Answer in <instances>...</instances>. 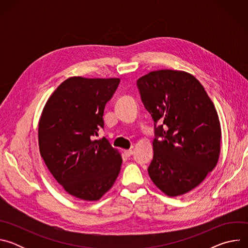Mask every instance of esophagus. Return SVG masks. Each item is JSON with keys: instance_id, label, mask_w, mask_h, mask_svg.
<instances>
[{"instance_id": "34e87169", "label": "esophagus", "mask_w": 248, "mask_h": 248, "mask_svg": "<svg viewBox=\"0 0 248 248\" xmlns=\"http://www.w3.org/2000/svg\"><path fill=\"white\" fill-rule=\"evenodd\" d=\"M132 153H133V150H132V149L124 150V154H125V156H127V157H129L130 155H132Z\"/></svg>"}]
</instances>
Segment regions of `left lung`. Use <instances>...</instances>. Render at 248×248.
I'll list each match as a JSON object with an SVG mask.
<instances>
[{
  "mask_svg": "<svg viewBox=\"0 0 248 248\" xmlns=\"http://www.w3.org/2000/svg\"><path fill=\"white\" fill-rule=\"evenodd\" d=\"M136 83L154 121L150 179L168 196L183 195L218 163L221 125L215 106L201 83L181 70H156Z\"/></svg>",
  "mask_w": 248,
  "mask_h": 248,
  "instance_id": "left-lung-1",
  "label": "left lung"
}]
</instances>
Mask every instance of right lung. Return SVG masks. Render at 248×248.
Returning <instances> with one entry per match:
<instances>
[{"mask_svg":"<svg viewBox=\"0 0 248 248\" xmlns=\"http://www.w3.org/2000/svg\"><path fill=\"white\" fill-rule=\"evenodd\" d=\"M120 78L65 79L43 109L38 128L41 157L56 181L70 195L99 200L115 184L122 156L105 137L104 109Z\"/></svg>","mask_w":248,"mask_h":248,"instance_id":"obj_1","label":"right lung"}]
</instances>
